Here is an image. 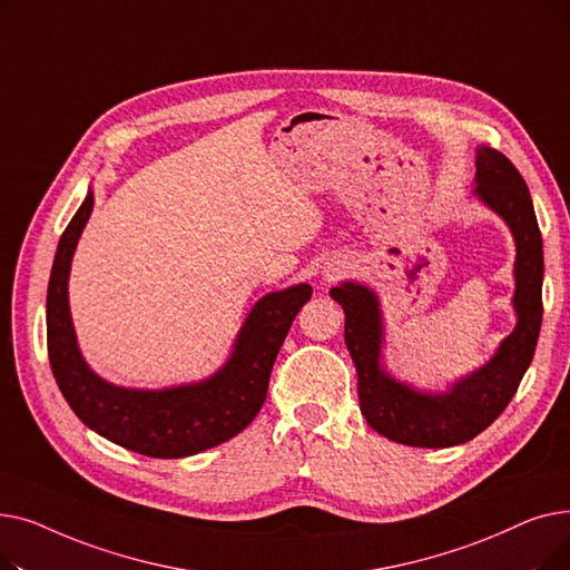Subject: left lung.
I'll use <instances>...</instances> for the list:
<instances>
[{
  "label": "left lung",
  "instance_id": "8db88e82",
  "mask_svg": "<svg viewBox=\"0 0 570 570\" xmlns=\"http://www.w3.org/2000/svg\"><path fill=\"white\" fill-rule=\"evenodd\" d=\"M475 194L511 226L515 258V331L492 361L441 395L415 393L379 365L381 314L376 295L361 284L331 291L346 314L344 340L357 372L361 411L372 430L413 448H448L466 443L488 430L518 393L533 361L543 321V237L520 170L494 147H478Z\"/></svg>",
  "mask_w": 570,
  "mask_h": 570
}]
</instances>
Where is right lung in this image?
<instances>
[{
	"label": "right lung",
	"mask_w": 570,
	"mask_h": 570,
	"mask_svg": "<svg viewBox=\"0 0 570 570\" xmlns=\"http://www.w3.org/2000/svg\"><path fill=\"white\" fill-rule=\"evenodd\" d=\"M92 205L89 191L59 237L48 282V357L59 391L89 430L147 458H187L233 439L261 411L277 353L312 297V286L297 284L261 297L237 335L230 361L207 381L170 391L117 387L82 361L69 314V267Z\"/></svg>",
	"instance_id": "add662e5"
}]
</instances>
